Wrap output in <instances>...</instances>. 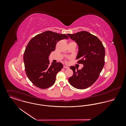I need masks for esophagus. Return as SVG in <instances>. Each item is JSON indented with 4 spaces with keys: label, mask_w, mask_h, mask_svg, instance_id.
Returning <instances> with one entry per match:
<instances>
[{
    "label": "esophagus",
    "mask_w": 126,
    "mask_h": 126,
    "mask_svg": "<svg viewBox=\"0 0 126 126\" xmlns=\"http://www.w3.org/2000/svg\"><path fill=\"white\" fill-rule=\"evenodd\" d=\"M63 68H66V69H68L69 67L68 66H67L64 65V66H63Z\"/></svg>",
    "instance_id": "obj_1"
}]
</instances>
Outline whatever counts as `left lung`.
<instances>
[{"instance_id": "8db88e82", "label": "left lung", "mask_w": 126, "mask_h": 126, "mask_svg": "<svg viewBox=\"0 0 126 126\" xmlns=\"http://www.w3.org/2000/svg\"><path fill=\"white\" fill-rule=\"evenodd\" d=\"M79 46L77 59L78 63L83 64L80 70L76 67L70 68L73 71L72 77L68 79L74 87L86 89L93 85L98 78L105 63V48L101 41L96 37L86 31L75 34H67Z\"/></svg>"}]
</instances>
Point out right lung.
<instances>
[{"instance_id":"obj_1","label":"right lung","mask_w":126,"mask_h":126,"mask_svg":"<svg viewBox=\"0 0 126 126\" xmlns=\"http://www.w3.org/2000/svg\"><path fill=\"white\" fill-rule=\"evenodd\" d=\"M68 39L65 34L46 31L37 34L29 42L23 59L26 75L31 82L41 89H47L54 84L57 74L63 67L61 63L49 65L48 57L55 49L57 42Z\"/></svg>"}]
</instances>
